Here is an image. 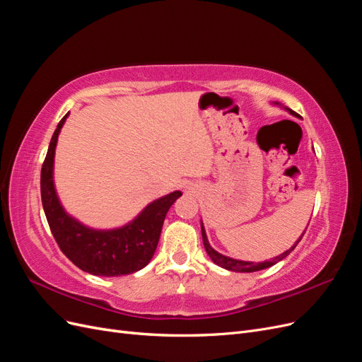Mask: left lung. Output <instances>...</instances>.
<instances>
[{"mask_svg": "<svg viewBox=\"0 0 362 362\" xmlns=\"http://www.w3.org/2000/svg\"><path fill=\"white\" fill-rule=\"evenodd\" d=\"M290 113L291 115H296L293 110H290ZM201 228H202V240H204V246H205V250H206V254H208V257H210L211 259H213V262L214 264H217V266H221V267H223V269H226V270H233V272H247V273H250V272H258V270H262V269H267V267H270V266H273V264H276L278 261H281V259H284L286 258L290 252L298 246V243L300 242L302 240V237H303V234H302V237L298 240V242L294 243V246H291L288 250H286L284 252V254H281L279 257H275L273 258L272 261H264V262H250V261H238V259H233V258H228V257H225V255H222V254H218V252H216L211 246H210V243H208V240H206V234H205V229H204V226L201 225Z\"/></svg>", "mask_w": 362, "mask_h": 362, "instance_id": "left-lung-1", "label": "left lung"}]
</instances>
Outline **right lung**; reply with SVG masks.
<instances>
[{"instance_id":"right-lung-1","label":"right lung","mask_w":362,"mask_h":362,"mask_svg":"<svg viewBox=\"0 0 362 362\" xmlns=\"http://www.w3.org/2000/svg\"><path fill=\"white\" fill-rule=\"evenodd\" d=\"M66 117L68 115L54 131L40 170L42 205L54 238L63 254L90 275L120 276L144 269L157 249L164 217L182 193L173 192L163 196L149 204L133 222L119 229L96 231L76 222L64 213L52 181L54 152Z\"/></svg>"}]
</instances>
